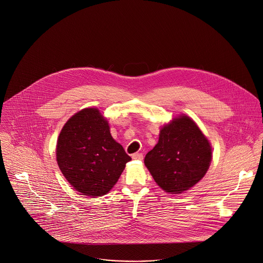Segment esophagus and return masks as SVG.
Wrapping results in <instances>:
<instances>
[{"label": "esophagus", "instance_id": "obj_1", "mask_svg": "<svg viewBox=\"0 0 263 263\" xmlns=\"http://www.w3.org/2000/svg\"><path fill=\"white\" fill-rule=\"evenodd\" d=\"M143 154H141V153H136V154H133L132 155V159L133 160H139V161H142L143 160Z\"/></svg>", "mask_w": 263, "mask_h": 263}]
</instances>
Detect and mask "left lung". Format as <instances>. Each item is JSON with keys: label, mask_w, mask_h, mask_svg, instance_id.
<instances>
[{"label": "left lung", "mask_w": 263, "mask_h": 263, "mask_svg": "<svg viewBox=\"0 0 263 263\" xmlns=\"http://www.w3.org/2000/svg\"><path fill=\"white\" fill-rule=\"evenodd\" d=\"M211 155V146L198 126L187 116H180L162 128L158 144L144 163L160 187L177 194L201 180Z\"/></svg>", "instance_id": "left-lung-1"}]
</instances>
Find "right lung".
I'll return each instance as SVG.
<instances>
[{
	"instance_id": "add662e5",
	"label": "right lung",
	"mask_w": 263,
	"mask_h": 263,
	"mask_svg": "<svg viewBox=\"0 0 263 263\" xmlns=\"http://www.w3.org/2000/svg\"><path fill=\"white\" fill-rule=\"evenodd\" d=\"M56 156L70 184L92 197L106 194L131 161L97 108H85L67 121L58 138Z\"/></svg>"
}]
</instances>
